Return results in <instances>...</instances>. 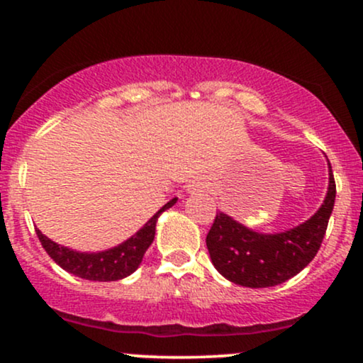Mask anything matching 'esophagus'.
Wrapping results in <instances>:
<instances>
[{
	"mask_svg": "<svg viewBox=\"0 0 363 363\" xmlns=\"http://www.w3.org/2000/svg\"><path fill=\"white\" fill-rule=\"evenodd\" d=\"M210 184L205 181V179H198V181H193V184L189 186L191 193H206Z\"/></svg>",
	"mask_w": 363,
	"mask_h": 363,
	"instance_id": "34e87169",
	"label": "esophagus"
}]
</instances>
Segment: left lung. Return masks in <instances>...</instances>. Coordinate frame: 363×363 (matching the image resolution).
I'll return each mask as SVG.
<instances>
[{
	"instance_id": "1",
	"label": "left lung",
	"mask_w": 363,
	"mask_h": 363,
	"mask_svg": "<svg viewBox=\"0 0 363 363\" xmlns=\"http://www.w3.org/2000/svg\"><path fill=\"white\" fill-rule=\"evenodd\" d=\"M336 198V184L329 164V187L318 213L281 234H257L230 216L216 211L206 235V247L220 274L235 285L266 289L280 285L301 273L323 244Z\"/></svg>"
}]
</instances>
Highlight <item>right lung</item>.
Returning <instances> with one entry per match:
<instances>
[{
	"label": "right lung",
	"instance_id": "1",
	"mask_svg": "<svg viewBox=\"0 0 363 363\" xmlns=\"http://www.w3.org/2000/svg\"><path fill=\"white\" fill-rule=\"evenodd\" d=\"M177 199H170L167 205H164L157 211L152 218L145 223L143 228H140L131 239L123 242L118 247L109 249L104 252H77L72 249H66L62 245H57L48 239L39 228H35L37 237L40 244L45 249V252L51 256L54 262L66 269L68 273L80 277L83 280L91 281H116L121 278H126L135 272L143 259L147 249L152 245L153 237H155V225L157 218L162 211H165L176 203Z\"/></svg>",
	"mask_w": 363,
	"mask_h": 363
}]
</instances>
